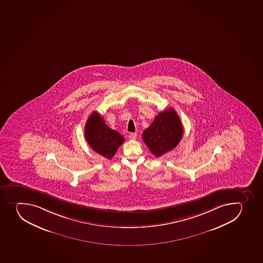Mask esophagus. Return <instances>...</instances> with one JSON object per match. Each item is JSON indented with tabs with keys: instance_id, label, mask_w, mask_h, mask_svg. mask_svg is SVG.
Returning <instances> with one entry per match:
<instances>
[{
	"instance_id": "esophagus-1",
	"label": "esophagus",
	"mask_w": 263,
	"mask_h": 263,
	"mask_svg": "<svg viewBox=\"0 0 263 263\" xmlns=\"http://www.w3.org/2000/svg\"><path fill=\"white\" fill-rule=\"evenodd\" d=\"M128 138H129L130 140H135V139L137 138V134H136V133H130L129 135H128Z\"/></svg>"
}]
</instances>
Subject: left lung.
Returning <instances> with one entry per match:
<instances>
[{
    "instance_id": "1",
    "label": "left lung",
    "mask_w": 263,
    "mask_h": 263,
    "mask_svg": "<svg viewBox=\"0 0 263 263\" xmlns=\"http://www.w3.org/2000/svg\"><path fill=\"white\" fill-rule=\"evenodd\" d=\"M183 135V126L172 108L159 113L150 127L142 134V139L151 153L161 157L179 144Z\"/></svg>"
}]
</instances>
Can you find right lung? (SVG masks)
<instances>
[{"label":"right lung","instance_id":"obj_1","mask_svg":"<svg viewBox=\"0 0 263 263\" xmlns=\"http://www.w3.org/2000/svg\"><path fill=\"white\" fill-rule=\"evenodd\" d=\"M86 140L95 153L111 159L116 152L124 141V138L109 128L102 117L93 111L87 120L84 129Z\"/></svg>","mask_w":263,"mask_h":263}]
</instances>
